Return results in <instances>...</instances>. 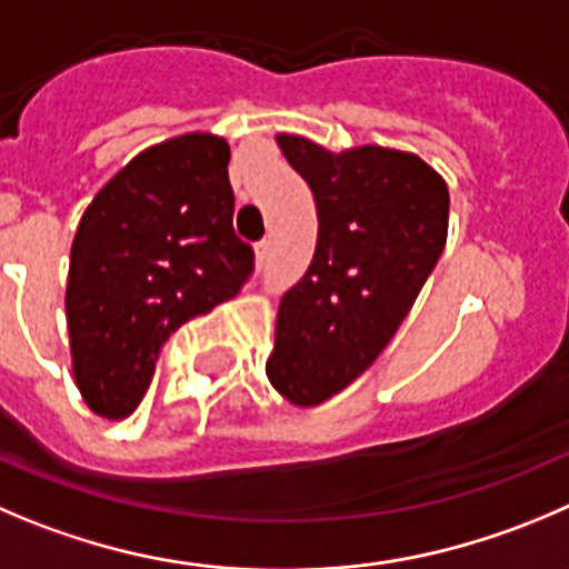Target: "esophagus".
<instances>
[{"label": "esophagus", "mask_w": 569, "mask_h": 569, "mask_svg": "<svg viewBox=\"0 0 569 569\" xmlns=\"http://www.w3.org/2000/svg\"><path fill=\"white\" fill-rule=\"evenodd\" d=\"M268 257H270V240H262L257 246V264H259V268H262V264L268 262Z\"/></svg>", "instance_id": "obj_1"}]
</instances>
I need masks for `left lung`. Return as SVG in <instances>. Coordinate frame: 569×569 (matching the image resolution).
I'll list each match as a JSON object with an SVG mask.
<instances>
[{
	"label": "left lung",
	"instance_id": "1",
	"mask_svg": "<svg viewBox=\"0 0 569 569\" xmlns=\"http://www.w3.org/2000/svg\"><path fill=\"white\" fill-rule=\"evenodd\" d=\"M276 144L310 183L312 262L281 296L264 371L299 408L327 402L391 343L447 242L450 192L416 153L362 144L332 150L296 133Z\"/></svg>",
	"mask_w": 569,
	"mask_h": 569
}]
</instances>
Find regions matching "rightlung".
I'll return each mask as SVG.
<instances>
[{
	"label": "right lung",
	"instance_id": "add662e5",
	"mask_svg": "<svg viewBox=\"0 0 569 569\" xmlns=\"http://www.w3.org/2000/svg\"><path fill=\"white\" fill-rule=\"evenodd\" d=\"M229 159L223 137L183 133L142 150L86 207L67 323L74 382L94 413H133L167 338L253 273V248L231 226Z\"/></svg>",
	"mask_w": 569,
	"mask_h": 569
}]
</instances>
